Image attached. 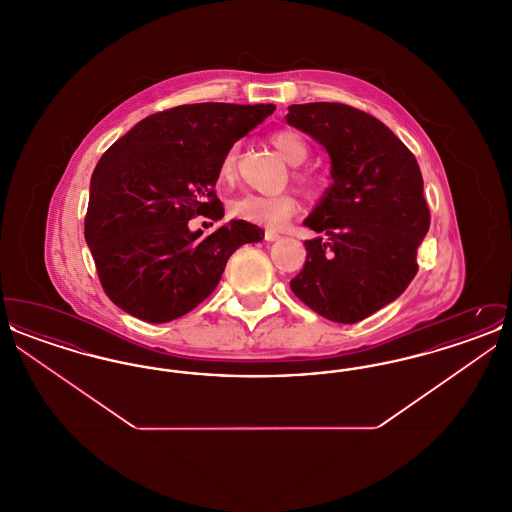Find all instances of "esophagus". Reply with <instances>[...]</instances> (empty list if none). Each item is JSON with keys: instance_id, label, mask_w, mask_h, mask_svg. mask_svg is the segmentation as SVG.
Segmentation results:
<instances>
[{"instance_id": "esophagus-1", "label": "esophagus", "mask_w": 512, "mask_h": 512, "mask_svg": "<svg viewBox=\"0 0 512 512\" xmlns=\"http://www.w3.org/2000/svg\"><path fill=\"white\" fill-rule=\"evenodd\" d=\"M265 240L267 242H276V240H280V234L274 232V230H265Z\"/></svg>"}]
</instances>
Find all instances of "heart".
<instances>
[{
  "label": "heart",
  "instance_id": "1",
  "mask_svg": "<svg viewBox=\"0 0 512 512\" xmlns=\"http://www.w3.org/2000/svg\"><path fill=\"white\" fill-rule=\"evenodd\" d=\"M272 146L280 151V155L290 163V165H301L309 157V144L307 140L295 132V130H278L270 136ZM236 159H238V146H230L219 163L220 182H230L236 174ZM293 180L305 190L311 192L315 190V180L309 172L295 169L293 171ZM230 213L238 219L255 222V224H265V226H282L288 220L292 219L297 213V201L292 194L278 195H259L244 194L236 197L230 203Z\"/></svg>",
  "mask_w": 512,
  "mask_h": 512
}]
</instances>
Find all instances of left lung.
Instances as JSON below:
<instances>
[{"mask_svg":"<svg viewBox=\"0 0 512 512\" xmlns=\"http://www.w3.org/2000/svg\"><path fill=\"white\" fill-rule=\"evenodd\" d=\"M286 121L315 138L332 161V184L303 220L320 234L292 292L320 317L353 324L386 307L418 272L430 228L413 153L384 122L343 103L290 105Z\"/></svg>","mask_w":512,"mask_h":512,"instance_id":"8db88e82","label":"left lung"}]
</instances>
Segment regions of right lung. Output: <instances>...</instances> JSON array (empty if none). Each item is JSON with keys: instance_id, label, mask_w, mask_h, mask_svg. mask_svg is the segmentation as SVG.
<instances>
[{"instance_id": "1", "label": "right lung", "mask_w": 512, "mask_h": 512, "mask_svg": "<svg viewBox=\"0 0 512 512\" xmlns=\"http://www.w3.org/2000/svg\"><path fill=\"white\" fill-rule=\"evenodd\" d=\"M272 103H192L149 115L99 159L84 238L99 282L124 313L161 324L219 286L230 255L265 232L230 220L213 234L190 220L224 215L215 194L224 151L274 113Z\"/></svg>"}]
</instances>
